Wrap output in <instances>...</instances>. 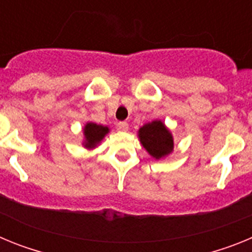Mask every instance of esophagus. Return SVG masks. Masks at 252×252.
<instances>
[{
  "mask_svg": "<svg viewBox=\"0 0 252 252\" xmlns=\"http://www.w3.org/2000/svg\"><path fill=\"white\" fill-rule=\"evenodd\" d=\"M117 127H119L121 131H127L128 130V124H127V122L121 121V122H119V124H117Z\"/></svg>",
  "mask_w": 252,
  "mask_h": 252,
  "instance_id": "1",
  "label": "esophagus"
}]
</instances>
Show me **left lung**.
<instances>
[{
    "mask_svg": "<svg viewBox=\"0 0 252 252\" xmlns=\"http://www.w3.org/2000/svg\"><path fill=\"white\" fill-rule=\"evenodd\" d=\"M141 145L157 160L165 158L174 149V140L170 131L160 120L145 124L139 130Z\"/></svg>",
    "mask_w": 252,
    "mask_h": 252,
    "instance_id": "8db88e82",
    "label": "left lung"
}]
</instances>
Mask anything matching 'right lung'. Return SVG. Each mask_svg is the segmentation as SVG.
Here are the masks:
<instances>
[{"label": "right lung", "mask_w": 252, "mask_h": 252, "mask_svg": "<svg viewBox=\"0 0 252 252\" xmlns=\"http://www.w3.org/2000/svg\"><path fill=\"white\" fill-rule=\"evenodd\" d=\"M110 132V128L103 125H97L93 122H87L83 128L84 141L83 145L87 149H93L98 145L103 140L107 133Z\"/></svg>", "instance_id": "add662e5"}]
</instances>
